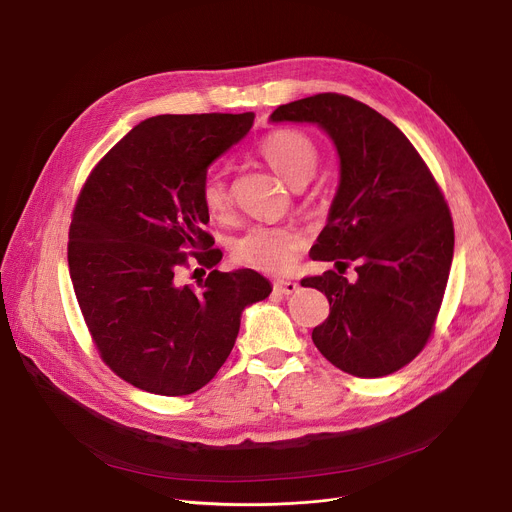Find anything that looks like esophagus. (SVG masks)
I'll list each match as a JSON object with an SVG mask.
<instances>
[{"label":"esophagus","instance_id":"obj_1","mask_svg":"<svg viewBox=\"0 0 512 512\" xmlns=\"http://www.w3.org/2000/svg\"><path fill=\"white\" fill-rule=\"evenodd\" d=\"M274 288H276V292H280V294H284V296H288V294H294V292H298V282H290V280H280V282H276L274 284Z\"/></svg>","mask_w":512,"mask_h":512}]
</instances>
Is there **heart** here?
Instances as JSON below:
<instances>
[{
	"mask_svg": "<svg viewBox=\"0 0 512 512\" xmlns=\"http://www.w3.org/2000/svg\"><path fill=\"white\" fill-rule=\"evenodd\" d=\"M259 154L276 173L292 187L306 185L315 173L319 162V150L315 142L294 129H278L265 135L259 144ZM203 208L216 220L230 218L232 195L222 170H210L201 183ZM302 247V234L294 226H253L238 238L234 245V257L253 269L265 274H286L298 259Z\"/></svg>",
	"mask_w": 512,
	"mask_h": 512,
	"instance_id": "heart-1",
	"label": "heart"
}]
</instances>
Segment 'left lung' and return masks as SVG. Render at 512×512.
<instances>
[{
  "label": "left lung",
  "instance_id": "1",
  "mask_svg": "<svg viewBox=\"0 0 512 512\" xmlns=\"http://www.w3.org/2000/svg\"><path fill=\"white\" fill-rule=\"evenodd\" d=\"M317 123L339 154V187L311 257L357 263L300 284L325 292L329 317L313 329L317 350L339 370L377 379L410 364L428 344L445 296L455 230L449 206L412 142L360 100L323 92L271 113Z\"/></svg>",
  "mask_w": 512,
  "mask_h": 512
}]
</instances>
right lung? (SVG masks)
I'll use <instances>...</instances> for the list:
<instances>
[{
    "label": "right lung",
    "instance_id": "1",
    "mask_svg": "<svg viewBox=\"0 0 512 512\" xmlns=\"http://www.w3.org/2000/svg\"><path fill=\"white\" fill-rule=\"evenodd\" d=\"M253 119L150 117L92 168L78 195L67 263L80 311L102 362L142 391L181 397L208 385L234 348L245 306L271 292L253 269H214L222 251L201 201L208 166ZM189 254L213 269L197 287L178 282Z\"/></svg>",
    "mask_w": 512,
    "mask_h": 512
}]
</instances>
